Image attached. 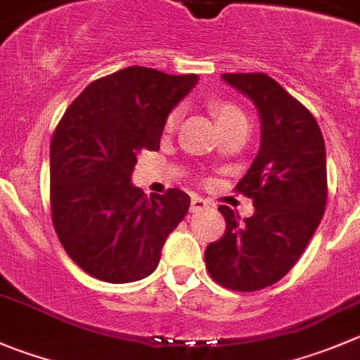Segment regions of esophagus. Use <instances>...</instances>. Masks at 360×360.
Returning a JSON list of instances; mask_svg holds the SVG:
<instances>
[{"label":"esophagus","mask_w":360,"mask_h":360,"mask_svg":"<svg viewBox=\"0 0 360 360\" xmlns=\"http://www.w3.org/2000/svg\"><path fill=\"white\" fill-rule=\"evenodd\" d=\"M208 207H210V205H208V201L203 200V198L193 196V200H191V212H201Z\"/></svg>","instance_id":"34e87169"}]
</instances>
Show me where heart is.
I'll use <instances>...</instances> for the list:
<instances>
[{
  "label": "heart",
  "instance_id": "1",
  "mask_svg": "<svg viewBox=\"0 0 360 360\" xmlns=\"http://www.w3.org/2000/svg\"><path fill=\"white\" fill-rule=\"evenodd\" d=\"M212 111H214L219 125H224V123L233 122V120H238V118H245L244 112H242L237 105L231 104V102H215V104L212 105ZM180 115H182L180 109H173V111L167 115L166 123H164V129H166V131H173L174 127H176L178 120H180Z\"/></svg>",
  "mask_w": 360,
  "mask_h": 360
}]
</instances>
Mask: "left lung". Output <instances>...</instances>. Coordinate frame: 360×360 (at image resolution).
Masks as SVG:
<instances>
[{
    "label": "left lung",
    "mask_w": 360,
    "mask_h": 360,
    "mask_svg": "<svg viewBox=\"0 0 360 360\" xmlns=\"http://www.w3.org/2000/svg\"><path fill=\"white\" fill-rule=\"evenodd\" d=\"M256 105L262 145L235 191L251 198L255 214L226 205V231L208 244L205 263L212 279L235 292H255L285 277L309 244L327 205L325 143L309 109L262 72L222 74Z\"/></svg>",
    "instance_id": "left-lung-1"
}]
</instances>
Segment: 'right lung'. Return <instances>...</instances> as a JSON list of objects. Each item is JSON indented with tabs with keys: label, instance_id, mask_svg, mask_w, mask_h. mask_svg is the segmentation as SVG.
I'll list each match as a JSON object with an SVG mask.
<instances>
[{
	"label": "right lung",
	"instance_id": "right-lung-1",
	"mask_svg": "<svg viewBox=\"0 0 360 360\" xmlns=\"http://www.w3.org/2000/svg\"><path fill=\"white\" fill-rule=\"evenodd\" d=\"M198 83L127 67L94 81L51 141V217L61 245L90 276L132 283L157 269L167 235L186 217L180 189L145 196L132 186L138 155L157 152L167 115Z\"/></svg>",
	"mask_w": 360,
	"mask_h": 360
}]
</instances>
